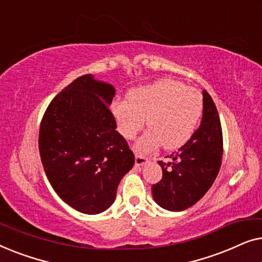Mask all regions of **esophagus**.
Wrapping results in <instances>:
<instances>
[{
	"mask_svg": "<svg viewBox=\"0 0 262 262\" xmlns=\"http://www.w3.org/2000/svg\"><path fill=\"white\" fill-rule=\"evenodd\" d=\"M146 162H148V159H146V157L136 154V164H137V166H143V164H145Z\"/></svg>",
	"mask_w": 262,
	"mask_h": 262,
	"instance_id": "obj_1",
	"label": "esophagus"
}]
</instances>
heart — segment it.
Masks as SVG:
<instances>
[{"label":"heart","instance_id":"b5f03b06","mask_svg":"<svg viewBox=\"0 0 262 262\" xmlns=\"http://www.w3.org/2000/svg\"><path fill=\"white\" fill-rule=\"evenodd\" d=\"M203 96L174 78H161L151 84L128 92L127 101L117 100L111 113L119 134L134 139L145 126L149 128L136 144L142 152L155 151L164 144L168 150L187 144L203 116Z\"/></svg>","mask_w":262,"mask_h":262}]
</instances>
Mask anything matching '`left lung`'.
Masks as SVG:
<instances>
[{
    "instance_id": "8db88e82",
    "label": "left lung",
    "mask_w": 262,
    "mask_h": 262,
    "mask_svg": "<svg viewBox=\"0 0 262 262\" xmlns=\"http://www.w3.org/2000/svg\"><path fill=\"white\" fill-rule=\"evenodd\" d=\"M202 124L189 139L170 157L159 161L162 179L152 185L154 200L163 209L182 211L205 195L216 180L223 156V134L216 105L209 93L203 91Z\"/></svg>"
}]
</instances>
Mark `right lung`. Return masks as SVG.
<instances>
[{
    "instance_id": "right-lung-1",
    "label": "right lung",
    "mask_w": 262,
    "mask_h": 262,
    "mask_svg": "<svg viewBox=\"0 0 262 262\" xmlns=\"http://www.w3.org/2000/svg\"><path fill=\"white\" fill-rule=\"evenodd\" d=\"M116 89L83 75L58 93L39 130V152L50 184L68 205L96 214L114 203L135 155L118 132L110 105Z\"/></svg>"
}]
</instances>
